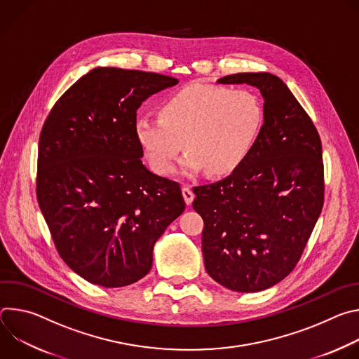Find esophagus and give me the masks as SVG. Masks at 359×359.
<instances>
[{"mask_svg":"<svg viewBox=\"0 0 359 359\" xmlns=\"http://www.w3.org/2000/svg\"><path fill=\"white\" fill-rule=\"evenodd\" d=\"M182 194H183V198H184L187 206H190V204L193 203V198H194V193L191 191V189L187 187V186H184V187L182 189Z\"/></svg>","mask_w":359,"mask_h":359,"instance_id":"1","label":"esophagus"}]
</instances>
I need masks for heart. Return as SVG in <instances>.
Instances as JSON below:
<instances>
[{"label": "heart", "mask_w": 359, "mask_h": 359, "mask_svg": "<svg viewBox=\"0 0 359 359\" xmlns=\"http://www.w3.org/2000/svg\"><path fill=\"white\" fill-rule=\"evenodd\" d=\"M262 125V104L250 90L189 86L165 102L161 118L137 116L135 136L158 175L173 172L184 146L182 175L193 176L208 169L212 176H223L244 161Z\"/></svg>", "instance_id": "b5f03b06"}]
</instances>
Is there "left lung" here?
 Returning <instances> with one entry per match:
<instances>
[{
    "label": "left lung",
    "mask_w": 359,
    "mask_h": 359,
    "mask_svg": "<svg viewBox=\"0 0 359 359\" xmlns=\"http://www.w3.org/2000/svg\"><path fill=\"white\" fill-rule=\"evenodd\" d=\"M217 83L257 88L264 99L263 126L230 176L193 189V209L204 222L208 274L231 291L257 292L292 271L321 215V140L278 76L243 72Z\"/></svg>",
    "instance_id": "8db88e82"
}]
</instances>
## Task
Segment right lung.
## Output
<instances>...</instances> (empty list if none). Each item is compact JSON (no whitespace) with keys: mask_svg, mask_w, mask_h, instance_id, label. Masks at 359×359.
<instances>
[{"mask_svg":"<svg viewBox=\"0 0 359 359\" xmlns=\"http://www.w3.org/2000/svg\"><path fill=\"white\" fill-rule=\"evenodd\" d=\"M177 83L153 72L93 68L43 123L39 209L62 260L92 284L116 288L143 278L153 247L184 212L179 183L143 165L135 136L142 102Z\"/></svg>","mask_w":359,"mask_h":359,"instance_id":"1","label":"right lung"}]
</instances>
